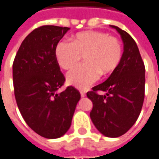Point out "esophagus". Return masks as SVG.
Listing matches in <instances>:
<instances>
[{
	"label": "esophagus",
	"mask_w": 159,
	"mask_h": 159,
	"mask_svg": "<svg viewBox=\"0 0 159 159\" xmlns=\"http://www.w3.org/2000/svg\"><path fill=\"white\" fill-rule=\"evenodd\" d=\"M80 94H81V96H82V97H85V96H86V93L83 92V91H81Z\"/></svg>",
	"instance_id": "34e87169"
}]
</instances>
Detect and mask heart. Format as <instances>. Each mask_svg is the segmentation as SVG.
<instances>
[{"label":"heart","mask_w":159,"mask_h":159,"mask_svg":"<svg viewBox=\"0 0 159 159\" xmlns=\"http://www.w3.org/2000/svg\"><path fill=\"white\" fill-rule=\"evenodd\" d=\"M84 55L85 63L76 65L67 74L70 84L87 89L95 83L101 74L109 75L118 68L122 58V47L118 39L98 31L76 34L72 42L59 41L55 56L61 68L68 70Z\"/></svg>","instance_id":"b5f03b06"}]
</instances>
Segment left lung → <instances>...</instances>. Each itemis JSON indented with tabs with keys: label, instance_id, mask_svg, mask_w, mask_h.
Wrapping results in <instances>:
<instances>
[{
	"label": "left lung",
	"instance_id": "obj_1",
	"mask_svg": "<svg viewBox=\"0 0 159 159\" xmlns=\"http://www.w3.org/2000/svg\"><path fill=\"white\" fill-rule=\"evenodd\" d=\"M124 43L120 64L102 83L92 88L87 96L93 102L90 118L101 134L120 137L134 126L141 112L145 98V64L136 42L118 26ZM99 91L105 92L104 95Z\"/></svg>",
	"mask_w": 159,
	"mask_h": 159
}]
</instances>
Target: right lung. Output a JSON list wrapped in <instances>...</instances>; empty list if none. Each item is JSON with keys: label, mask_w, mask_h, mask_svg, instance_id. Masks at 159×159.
Returning a JSON list of instances; mask_svg holds the SVG:
<instances>
[{"label": "right lung", "mask_w": 159, "mask_h": 159, "mask_svg": "<svg viewBox=\"0 0 159 159\" xmlns=\"http://www.w3.org/2000/svg\"><path fill=\"white\" fill-rule=\"evenodd\" d=\"M69 27L42 25L23 40L13 64L14 95L25 123L46 139L63 136L71 125L79 91L69 86L63 92L64 74L55 48Z\"/></svg>", "instance_id": "add662e5"}]
</instances>
